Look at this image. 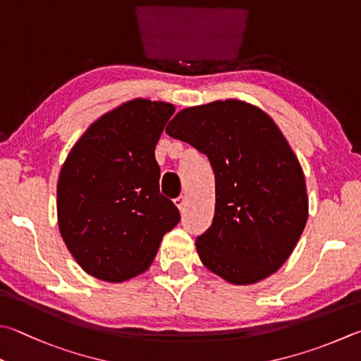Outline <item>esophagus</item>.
Wrapping results in <instances>:
<instances>
[{"label": "esophagus", "instance_id": "1", "mask_svg": "<svg viewBox=\"0 0 361 361\" xmlns=\"http://www.w3.org/2000/svg\"><path fill=\"white\" fill-rule=\"evenodd\" d=\"M173 202H175V205L180 208V212H185V208H186V203H188L186 195H180V197H176Z\"/></svg>", "mask_w": 361, "mask_h": 361}]
</instances>
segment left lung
<instances>
[{
	"label": "left lung",
	"mask_w": 361,
	"mask_h": 361,
	"mask_svg": "<svg viewBox=\"0 0 361 361\" xmlns=\"http://www.w3.org/2000/svg\"><path fill=\"white\" fill-rule=\"evenodd\" d=\"M166 133L192 145L214 172L212 226L195 240L208 270L254 284L289 259L307 221L305 175L274 121L237 99L185 109Z\"/></svg>",
	"instance_id": "1"
}]
</instances>
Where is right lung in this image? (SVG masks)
<instances>
[{
	"label": "right lung",
	"mask_w": 361,
	"mask_h": 361,
	"mask_svg": "<svg viewBox=\"0 0 361 361\" xmlns=\"http://www.w3.org/2000/svg\"><path fill=\"white\" fill-rule=\"evenodd\" d=\"M175 107L134 99L102 115L71 149L58 178L61 237L85 271L109 283L152 265L164 235L180 222L159 192L154 148Z\"/></svg>",
	"instance_id": "1"
}]
</instances>
